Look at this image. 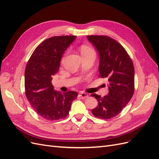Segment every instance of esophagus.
Segmentation results:
<instances>
[{"mask_svg":"<svg viewBox=\"0 0 159 159\" xmlns=\"http://www.w3.org/2000/svg\"><path fill=\"white\" fill-rule=\"evenodd\" d=\"M79 97H80L81 99H85V98H87V97H89V95L87 94V93H85L81 92V93H79Z\"/></svg>","mask_w":159,"mask_h":159,"instance_id":"34e87169","label":"esophagus"}]
</instances>
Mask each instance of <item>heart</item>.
<instances>
[{
  "label": "heart",
  "mask_w": 159,
  "mask_h": 159,
  "mask_svg": "<svg viewBox=\"0 0 159 159\" xmlns=\"http://www.w3.org/2000/svg\"><path fill=\"white\" fill-rule=\"evenodd\" d=\"M80 52L81 54H89V53H92L94 52L93 49L86 45H84L82 47L80 48Z\"/></svg>",
  "instance_id": "obj_1"
}]
</instances>
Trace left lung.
I'll return each instance as SVG.
<instances>
[{
	"instance_id": "1",
	"label": "left lung",
	"mask_w": 159,
	"mask_h": 159,
	"mask_svg": "<svg viewBox=\"0 0 159 159\" xmlns=\"http://www.w3.org/2000/svg\"><path fill=\"white\" fill-rule=\"evenodd\" d=\"M87 38L99 54V76L108 81L107 95H91L98 101L92 113L101 119H110L119 114L133 96L134 65L123 46L113 39L103 35H88Z\"/></svg>"
}]
</instances>
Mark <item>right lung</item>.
<instances>
[{"label":"right lung","mask_w":159,"mask_h":159,"mask_svg":"<svg viewBox=\"0 0 159 159\" xmlns=\"http://www.w3.org/2000/svg\"><path fill=\"white\" fill-rule=\"evenodd\" d=\"M76 36H55L44 40L31 56L25 70V89L31 107L43 118L53 121L66 117L72 102L76 99L75 91H55L52 76L58 72L64 52Z\"/></svg>","instance_id":"1"}]
</instances>
